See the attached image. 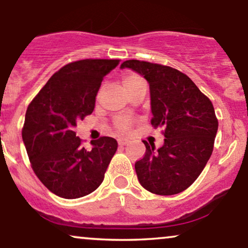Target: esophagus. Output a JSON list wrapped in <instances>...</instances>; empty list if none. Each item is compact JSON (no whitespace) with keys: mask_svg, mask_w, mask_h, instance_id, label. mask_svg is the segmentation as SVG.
Wrapping results in <instances>:
<instances>
[{"mask_svg":"<svg viewBox=\"0 0 248 248\" xmlns=\"http://www.w3.org/2000/svg\"><path fill=\"white\" fill-rule=\"evenodd\" d=\"M118 144H119V146H120V147L126 146V144H127V140H126V139H122V138L118 139Z\"/></svg>","mask_w":248,"mask_h":248,"instance_id":"1","label":"esophagus"}]
</instances>
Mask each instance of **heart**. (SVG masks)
Segmentation results:
<instances>
[{
    "instance_id": "b5f03b06",
    "label": "heart",
    "mask_w": 248,
    "mask_h": 248,
    "mask_svg": "<svg viewBox=\"0 0 248 248\" xmlns=\"http://www.w3.org/2000/svg\"><path fill=\"white\" fill-rule=\"evenodd\" d=\"M140 81H142L140 77L133 75V73L124 76V78H122V84H124V86L127 91H129L130 88H133ZM130 124H132V120H130L129 118H126V116H122V118L119 119L118 122H116V127H118L119 130H121V132H126V130L129 129Z\"/></svg>"
}]
</instances>
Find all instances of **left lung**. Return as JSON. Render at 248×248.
Listing matches in <instances>:
<instances>
[{
  "label": "left lung",
  "instance_id": "8db88e82",
  "mask_svg": "<svg viewBox=\"0 0 248 248\" xmlns=\"http://www.w3.org/2000/svg\"><path fill=\"white\" fill-rule=\"evenodd\" d=\"M149 84L152 124L164 128L160 149L146 146L143 158L135 163L140 184L156 195H176L187 189L211 157L218 120L210 99L189 77L160 64L132 59L121 64Z\"/></svg>",
  "mask_w": 248,
  "mask_h": 248
}]
</instances>
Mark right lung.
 I'll list each match as a JSON object with an SVG mask.
<instances>
[{"instance_id":"add662e5","label":"right lung","mask_w":248,"mask_h":248,"mask_svg":"<svg viewBox=\"0 0 248 248\" xmlns=\"http://www.w3.org/2000/svg\"><path fill=\"white\" fill-rule=\"evenodd\" d=\"M118 59H84L56 72L31 101L22 130L33 171L51 192L75 199L93 192L118 149L115 139L91 141L92 149L77 138V122L93 112L104 77Z\"/></svg>"}]
</instances>
